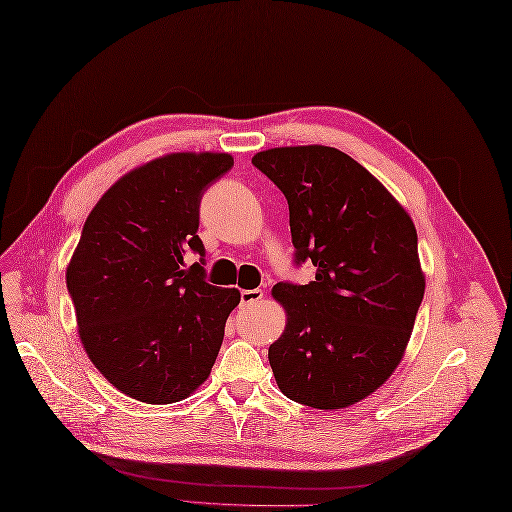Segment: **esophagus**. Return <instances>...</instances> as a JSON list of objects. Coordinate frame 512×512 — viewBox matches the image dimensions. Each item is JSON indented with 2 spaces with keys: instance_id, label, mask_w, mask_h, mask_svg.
Returning <instances> with one entry per match:
<instances>
[{
  "instance_id": "obj_1",
  "label": "esophagus",
  "mask_w": 512,
  "mask_h": 512,
  "mask_svg": "<svg viewBox=\"0 0 512 512\" xmlns=\"http://www.w3.org/2000/svg\"><path fill=\"white\" fill-rule=\"evenodd\" d=\"M264 298L262 289H243L241 291V304H254Z\"/></svg>"
}]
</instances>
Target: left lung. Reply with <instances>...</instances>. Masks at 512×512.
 Returning a JSON list of instances; mask_svg holds the SVG:
<instances>
[{
	"instance_id": "obj_1",
	"label": "left lung",
	"mask_w": 512,
	"mask_h": 512,
	"mask_svg": "<svg viewBox=\"0 0 512 512\" xmlns=\"http://www.w3.org/2000/svg\"><path fill=\"white\" fill-rule=\"evenodd\" d=\"M289 204L296 262L308 285L277 283L287 314L269 348L281 392L300 404L348 408L392 377L425 294L417 229L404 206L348 154L327 145L258 152Z\"/></svg>"
}]
</instances>
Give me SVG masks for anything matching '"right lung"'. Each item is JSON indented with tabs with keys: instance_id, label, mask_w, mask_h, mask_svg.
Returning a JSON list of instances; mask_svg holds the SVG:
<instances>
[{
	"instance_id": "obj_1",
	"label": "right lung",
	"mask_w": 512,
	"mask_h": 512,
	"mask_svg": "<svg viewBox=\"0 0 512 512\" xmlns=\"http://www.w3.org/2000/svg\"><path fill=\"white\" fill-rule=\"evenodd\" d=\"M231 154L175 152L120 177L87 216L66 269L81 344L116 389L145 404L185 400L208 379L241 296L187 266L204 256L200 200Z\"/></svg>"
}]
</instances>
